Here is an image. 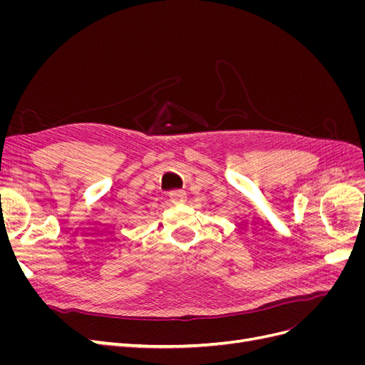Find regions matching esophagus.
Returning <instances> with one entry per match:
<instances>
[{"label": "esophagus", "instance_id": "1", "mask_svg": "<svg viewBox=\"0 0 365 365\" xmlns=\"http://www.w3.org/2000/svg\"><path fill=\"white\" fill-rule=\"evenodd\" d=\"M169 196L173 204H184L187 201V193L184 190H173Z\"/></svg>", "mask_w": 365, "mask_h": 365}]
</instances>
